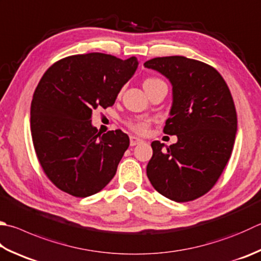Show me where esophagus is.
<instances>
[{
    "label": "esophagus",
    "instance_id": "obj_1",
    "mask_svg": "<svg viewBox=\"0 0 261 261\" xmlns=\"http://www.w3.org/2000/svg\"><path fill=\"white\" fill-rule=\"evenodd\" d=\"M129 140H130L129 141L130 146H135V145L140 144V143H142V142H143V140L140 139V137H137V136H130Z\"/></svg>",
    "mask_w": 261,
    "mask_h": 261
}]
</instances>
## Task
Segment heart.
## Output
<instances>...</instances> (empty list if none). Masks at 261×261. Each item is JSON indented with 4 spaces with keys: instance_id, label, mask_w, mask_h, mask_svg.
Returning <instances> with one entry per match:
<instances>
[{
    "instance_id": "1",
    "label": "heart",
    "mask_w": 261,
    "mask_h": 261,
    "mask_svg": "<svg viewBox=\"0 0 261 261\" xmlns=\"http://www.w3.org/2000/svg\"><path fill=\"white\" fill-rule=\"evenodd\" d=\"M160 82H162V81L158 80V78H147V80L144 81L143 86H144V88H146V87H150V86L158 84V83H160ZM147 126L149 125H147L146 121H137V122H133V124H130L132 128L139 133H144L147 129Z\"/></svg>"
}]
</instances>
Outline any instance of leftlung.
Returning a JSON list of instances; mask_svg holds the SVG:
<instances>
[{
    "label": "left lung",
    "mask_w": 261,
    "mask_h": 261,
    "mask_svg": "<svg viewBox=\"0 0 261 261\" xmlns=\"http://www.w3.org/2000/svg\"><path fill=\"white\" fill-rule=\"evenodd\" d=\"M144 67L160 72L173 87L164 132L177 136L169 146L152 142L146 175L169 200L198 199L216 184L232 153L238 130L232 94L215 68L193 59L154 58Z\"/></svg>",
    "instance_id": "1"
}]
</instances>
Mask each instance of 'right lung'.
I'll return each mask as SVG.
<instances>
[{"mask_svg": "<svg viewBox=\"0 0 261 261\" xmlns=\"http://www.w3.org/2000/svg\"><path fill=\"white\" fill-rule=\"evenodd\" d=\"M139 63L135 57L78 54L54 63L39 81L31 107L33 143L61 191L86 198L114 178L129 137L119 129L102 134L92 125L93 110L114 106Z\"/></svg>", "mask_w": 261, "mask_h": 261, "instance_id": "right-lung-1", "label": "right lung"}]
</instances>
